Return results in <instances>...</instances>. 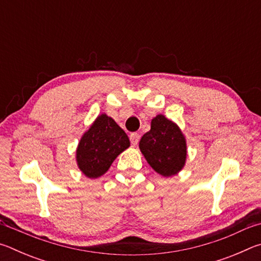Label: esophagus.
I'll use <instances>...</instances> for the list:
<instances>
[{"label": "esophagus", "instance_id": "1", "mask_svg": "<svg viewBox=\"0 0 261 261\" xmlns=\"http://www.w3.org/2000/svg\"><path fill=\"white\" fill-rule=\"evenodd\" d=\"M139 139H140V136H139V134H137V132H132V134L130 135V140L134 146H136V145L138 144Z\"/></svg>", "mask_w": 261, "mask_h": 261}]
</instances>
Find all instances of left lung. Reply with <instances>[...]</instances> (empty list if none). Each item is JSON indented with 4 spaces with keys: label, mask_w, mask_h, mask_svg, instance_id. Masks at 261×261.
Instances as JSON below:
<instances>
[{
    "label": "left lung",
    "mask_w": 261,
    "mask_h": 261,
    "mask_svg": "<svg viewBox=\"0 0 261 261\" xmlns=\"http://www.w3.org/2000/svg\"><path fill=\"white\" fill-rule=\"evenodd\" d=\"M140 152L158 174L170 177L182 170L187 160V140L178 125L158 115L151 122V130L139 141Z\"/></svg>",
    "instance_id": "obj_1"
}]
</instances>
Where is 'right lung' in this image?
Listing matches in <instances>:
<instances>
[{
	"mask_svg": "<svg viewBox=\"0 0 261 261\" xmlns=\"http://www.w3.org/2000/svg\"><path fill=\"white\" fill-rule=\"evenodd\" d=\"M130 146L129 137L112 117L101 114L79 141L76 160L88 178H98L109 169L115 159Z\"/></svg>",
	"mask_w": 261,
	"mask_h": 261,
	"instance_id": "obj_1",
	"label": "right lung"
}]
</instances>
